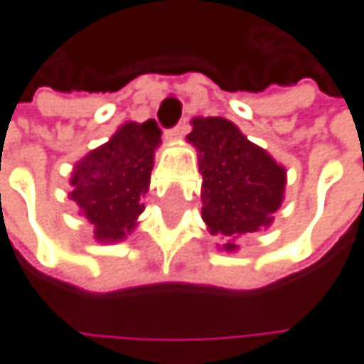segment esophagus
Returning <instances> with one entry per match:
<instances>
[{"label":"esophagus","mask_w":364,"mask_h":364,"mask_svg":"<svg viewBox=\"0 0 364 364\" xmlns=\"http://www.w3.org/2000/svg\"><path fill=\"white\" fill-rule=\"evenodd\" d=\"M186 133H188V127H186L184 122H180L178 127H173V129H170V131L166 133V139H170V141H178V139H182Z\"/></svg>","instance_id":"1"}]
</instances>
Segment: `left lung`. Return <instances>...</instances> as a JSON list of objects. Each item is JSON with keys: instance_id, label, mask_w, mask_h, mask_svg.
<instances>
[{"instance_id": "8db88e82", "label": "left lung", "mask_w": 364, "mask_h": 364, "mask_svg": "<svg viewBox=\"0 0 364 364\" xmlns=\"http://www.w3.org/2000/svg\"><path fill=\"white\" fill-rule=\"evenodd\" d=\"M191 124L186 141L198 151L203 221L210 235L225 240V252H235V240L270 228L284 200L287 170L231 120L196 117Z\"/></svg>"}]
</instances>
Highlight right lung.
<instances>
[{
	"mask_svg": "<svg viewBox=\"0 0 364 364\" xmlns=\"http://www.w3.org/2000/svg\"><path fill=\"white\" fill-rule=\"evenodd\" d=\"M159 143L161 131L155 120H131L73 166L69 198L94 228L96 242H122L136 228Z\"/></svg>",
	"mask_w": 364,
	"mask_h": 364,
	"instance_id": "1",
	"label": "right lung"
}]
</instances>
